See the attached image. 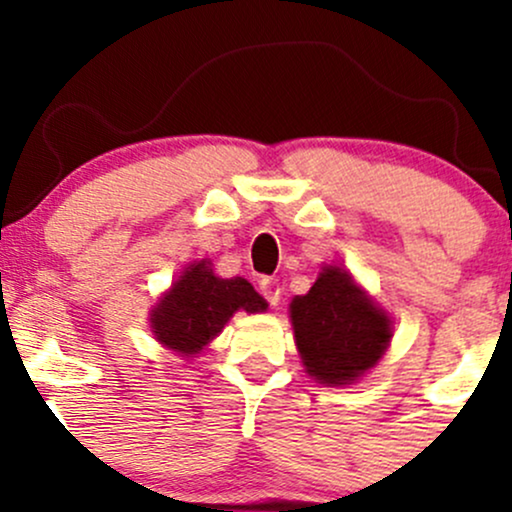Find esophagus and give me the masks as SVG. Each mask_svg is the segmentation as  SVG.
Instances as JSON below:
<instances>
[{
    "instance_id": "1",
    "label": "esophagus",
    "mask_w": 512,
    "mask_h": 512,
    "mask_svg": "<svg viewBox=\"0 0 512 512\" xmlns=\"http://www.w3.org/2000/svg\"><path fill=\"white\" fill-rule=\"evenodd\" d=\"M260 293L269 305H276V303H279V296H281L279 281L272 279V276H264V279H260Z\"/></svg>"
}]
</instances>
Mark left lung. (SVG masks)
I'll return each instance as SVG.
<instances>
[{
    "mask_svg": "<svg viewBox=\"0 0 512 512\" xmlns=\"http://www.w3.org/2000/svg\"><path fill=\"white\" fill-rule=\"evenodd\" d=\"M291 322L308 375L349 385L380 361L390 320L339 267H327L305 296L291 301Z\"/></svg>",
    "mask_w": 512,
    "mask_h": 512,
    "instance_id": "left-lung-1",
    "label": "left lung"
}]
</instances>
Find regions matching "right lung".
I'll use <instances>...</instances> for the list:
<instances>
[{"label":"right lung","mask_w":512,"mask_h":512,"mask_svg":"<svg viewBox=\"0 0 512 512\" xmlns=\"http://www.w3.org/2000/svg\"><path fill=\"white\" fill-rule=\"evenodd\" d=\"M236 310L262 313L264 298L245 279H219L207 262L190 264L151 313L156 339L168 349L192 356L223 330Z\"/></svg>","instance_id":"add662e5"}]
</instances>
